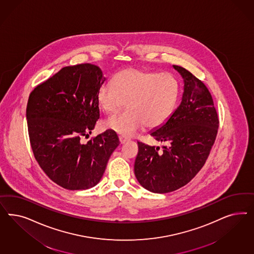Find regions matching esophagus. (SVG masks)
I'll return each instance as SVG.
<instances>
[{"label": "esophagus", "instance_id": "1", "mask_svg": "<svg viewBox=\"0 0 254 254\" xmlns=\"http://www.w3.org/2000/svg\"><path fill=\"white\" fill-rule=\"evenodd\" d=\"M119 140H120V143H121V144H124V143H126L127 141H128V138H125L123 136H120V137H119Z\"/></svg>", "mask_w": 254, "mask_h": 254}]
</instances>
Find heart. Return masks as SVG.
<instances>
[{
	"mask_svg": "<svg viewBox=\"0 0 254 254\" xmlns=\"http://www.w3.org/2000/svg\"><path fill=\"white\" fill-rule=\"evenodd\" d=\"M179 98L177 80L168 72H154L128 68L117 72L114 85L104 83L97 92L100 108L108 114L127 110L110 116L105 127L123 137H131L144 126L155 129L169 121Z\"/></svg>",
	"mask_w": 254,
	"mask_h": 254,
	"instance_id": "1",
	"label": "heart"
}]
</instances>
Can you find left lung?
I'll return each instance as SVG.
<instances>
[{
    "label": "left lung",
    "mask_w": 254,
    "mask_h": 254,
    "mask_svg": "<svg viewBox=\"0 0 254 254\" xmlns=\"http://www.w3.org/2000/svg\"><path fill=\"white\" fill-rule=\"evenodd\" d=\"M184 79L182 102L169 121L150 134L159 147L138 142L134 172L139 185L157 193L173 192L198 172L214 144L219 119L207 86L187 69L173 65Z\"/></svg>",
    "instance_id": "1"
}]
</instances>
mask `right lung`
<instances>
[{"instance_id": "right-lung-1", "label": "right lung", "mask_w": 254, "mask_h": 254, "mask_svg": "<svg viewBox=\"0 0 254 254\" xmlns=\"http://www.w3.org/2000/svg\"><path fill=\"white\" fill-rule=\"evenodd\" d=\"M100 67L85 63L62 68L30 94L26 117L31 149L55 184L85 190L99 184L119 145L116 132L87 136L100 118L97 92L105 82Z\"/></svg>"}]
</instances>
